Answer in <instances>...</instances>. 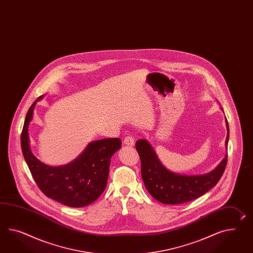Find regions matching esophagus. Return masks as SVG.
I'll list each match as a JSON object with an SVG mask.
<instances>
[{
  "mask_svg": "<svg viewBox=\"0 0 253 253\" xmlns=\"http://www.w3.org/2000/svg\"><path fill=\"white\" fill-rule=\"evenodd\" d=\"M124 144L128 146H133L134 145V139L131 136H126L124 140Z\"/></svg>",
  "mask_w": 253,
  "mask_h": 253,
  "instance_id": "1",
  "label": "esophagus"
}]
</instances>
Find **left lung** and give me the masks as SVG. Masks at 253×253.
<instances>
[{"mask_svg":"<svg viewBox=\"0 0 253 253\" xmlns=\"http://www.w3.org/2000/svg\"><path fill=\"white\" fill-rule=\"evenodd\" d=\"M226 126L227 147L229 137L227 119ZM135 146L141 158L142 177L146 189L157 201L167 205L186 203L203 196L221 178L228 161V154H226L220 164L206 174H179L167 170L161 164L154 148L146 140H138Z\"/></svg>","mask_w":253,"mask_h":253,"instance_id":"8db88e82","label":"left lung"}]
</instances>
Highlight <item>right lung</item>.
Here are the masks:
<instances>
[{
  "mask_svg": "<svg viewBox=\"0 0 253 253\" xmlns=\"http://www.w3.org/2000/svg\"><path fill=\"white\" fill-rule=\"evenodd\" d=\"M26 113L21 134V146L25 162L40 190L49 198L70 208H82L93 203L107 185L111 156L122 147L119 138H108L89 142L74 161L61 167L44 165L32 154L28 126L35 106Z\"/></svg>",
  "mask_w": 253,
  "mask_h": 253,
  "instance_id": "add662e5",
  "label": "right lung"
}]
</instances>
